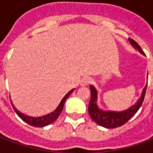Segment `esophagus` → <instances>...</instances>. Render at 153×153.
<instances>
[{"label":"esophagus","mask_w":153,"mask_h":153,"mask_svg":"<svg viewBox=\"0 0 153 153\" xmlns=\"http://www.w3.org/2000/svg\"><path fill=\"white\" fill-rule=\"evenodd\" d=\"M88 83H90V79H83V81H82V85H83V86H86Z\"/></svg>","instance_id":"1"}]
</instances>
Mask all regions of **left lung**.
<instances>
[{"instance_id": "left-lung-1", "label": "left lung", "mask_w": 153, "mask_h": 153, "mask_svg": "<svg viewBox=\"0 0 153 153\" xmlns=\"http://www.w3.org/2000/svg\"><path fill=\"white\" fill-rule=\"evenodd\" d=\"M128 40H129V42L135 48H137L141 53L144 54V52L142 51L141 47L138 45V42H136L132 38H128ZM147 86H148V84L143 88V92L142 93V96L140 97V98L138 99V102L133 106H131L129 109L126 110L125 111H122V112H113V111L107 112V111H103L102 110L98 109L96 103L97 91L94 88V87L90 86L91 98H90L89 105H88V112H89L91 118L93 119V121L96 122L97 125L107 128H117V127L125 125L126 122H128V120H129L136 114L138 109L140 108V106H141L144 100Z\"/></svg>"}]
</instances>
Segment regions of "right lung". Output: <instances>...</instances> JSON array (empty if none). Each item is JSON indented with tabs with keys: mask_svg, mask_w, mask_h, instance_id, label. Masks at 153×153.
I'll use <instances>...</instances> for the list:
<instances>
[{
	"mask_svg": "<svg viewBox=\"0 0 153 153\" xmlns=\"http://www.w3.org/2000/svg\"><path fill=\"white\" fill-rule=\"evenodd\" d=\"M73 90L70 91L69 93H67L65 96L64 97L63 99L61 100V102L59 104V106H57V108L53 112L50 113L47 115H44V116H42V117H37V118H33V117H30V116H28V115H24L22 114L21 112H19V111H17V109L15 108V106H13V104L11 102V105L13 106V108L15 110V111L16 112V114L20 117V118L24 120L25 122H26L27 124H28L31 126H33V127H44V126H47V125H50L51 123H53L56 120H57V118L59 117V115L62 111L63 110L64 105H65V100L68 98V97L70 96L71 93H73Z\"/></svg>",
	"mask_w": 153,
	"mask_h": 153,
	"instance_id": "add662e5",
	"label": "right lung"
}]
</instances>
